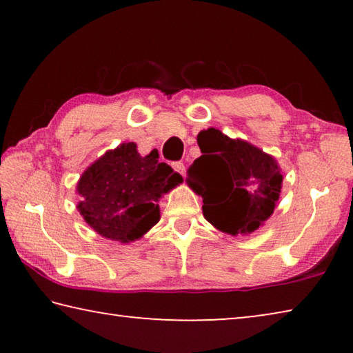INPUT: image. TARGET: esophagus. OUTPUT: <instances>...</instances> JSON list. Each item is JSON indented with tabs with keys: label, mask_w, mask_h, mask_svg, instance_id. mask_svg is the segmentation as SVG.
<instances>
[{
	"label": "esophagus",
	"mask_w": 353,
	"mask_h": 353,
	"mask_svg": "<svg viewBox=\"0 0 353 353\" xmlns=\"http://www.w3.org/2000/svg\"><path fill=\"white\" fill-rule=\"evenodd\" d=\"M172 168H174L177 174H181L182 177L185 176V165L182 162H174V163H172Z\"/></svg>",
	"instance_id": "esophagus-1"
}]
</instances>
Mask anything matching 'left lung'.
Returning <instances> with one entry per match:
<instances>
[{
  "label": "left lung",
  "mask_w": 353,
  "mask_h": 353,
  "mask_svg": "<svg viewBox=\"0 0 353 353\" xmlns=\"http://www.w3.org/2000/svg\"><path fill=\"white\" fill-rule=\"evenodd\" d=\"M202 155L187 171V182L202 196V213L230 235L250 234L271 216L283 176L271 155L218 129L198 135Z\"/></svg>",
  "instance_id": "obj_1"
}]
</instances>
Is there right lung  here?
<instances>
[{
    "label": "right lung",
    "mask_w": 353,
    "mask_h": 353,
    "mask_svg": "<svg viewBox=\"0 0 353 353\" xmlns=\"http://www.w3.org/2000/svg\"><path fill=\"white\" fill-rule=\"evenodd\" d=\"M181 182V174L159 162L157 152L141 157L135 143H123L83 172L77 208L99 235L129 243L159 223L155 202Z\"/></svg>",
    "instance_id": "add662e5"
}]
</instances>
